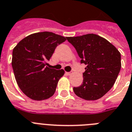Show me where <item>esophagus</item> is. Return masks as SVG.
<instances>
[{"mask_svg": "<svg viewBox=\"0 0 132 132\" xmlns=\"http://www.w3.org/2000/svg\"><path fill=\"white\" fill-rule=\"evenodd\" d=\"M66 74H67V75H70L71 74H72V72H66Z\"/></svg>", "mask_w": 132, "mask_h": 132, "instance_id": "1", "label": "esophagus"}]
</instances>
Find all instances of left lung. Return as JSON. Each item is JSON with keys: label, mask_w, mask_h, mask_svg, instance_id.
<instances>
[{"label": "left lung", "mask_w": 132, "mask_h": 132, "mask_svg": "<svg viewBox=\"0 0 132 132\" xmlns=\"http://www.w3.org/2000/svg\"><path fill=\"white\" fill-rule=\"evenodd\" d=\"M86 66L83 82L74 87V93L86 100L100 99L114 86L121 69V54L104 38L94 34L66 37Z\"/></svg>", "instance_id": "obj_1"}]
</instances>
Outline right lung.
<instances>
[{
    "label": "right lung",
    "mask_w": 132,
    "mask_h": 132,
    "mask_svg": "<svg viewBox=\"0 0 132 132\" xmlns=\"http://www.w3.org/2000/svg\"><path fill=\"white\" fill-rule=\"evenodd\" d=\"M66 38L50 32L26 36L13 49L12 66L20 90L34 100H43L53 96L58 80L64 71L48 67L55 49Z\"/></svg>",
    "instance_id": "obj_1"
}]
</instances>
